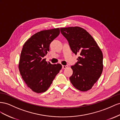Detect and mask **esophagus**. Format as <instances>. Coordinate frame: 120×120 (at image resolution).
Segmentation results:
<instances>
[{
	"instance_id": "1",
	"label": "esophagus",
	"mask_w": 120,
	"mask_h": 120,
	"mask_svg": "<svg viewBox=\"0 0 120 120\" xmlns=\"http://www.w3.org/2000/svg\"><path fill=\"white\" fill-rule=\"evenodd\" d=\"M68 67V65H62V68L63 69H65V68Z\"/></svg>"
}]
</instances>
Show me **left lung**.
Masks as SVG:
<instances>
[{
	"label": "left lung",
	"instance_id": "1",
	"mask_svg": "<svg viewBox=\"0 0 120 120\" xmlns=\"http://www.w3.org/2000/svg\"><path fill=\"white\" fill-rule=\"evenodd\" d=\"M61 33L67 40L70 48L79 57L71 66L73 74L71 83L77 90H90L100 77L103 70V55L100 47L86 30L79 26L60 28Z\"/></svg>",
	"mask_w": 120,
	"mask_h": 120
}]
</instances>
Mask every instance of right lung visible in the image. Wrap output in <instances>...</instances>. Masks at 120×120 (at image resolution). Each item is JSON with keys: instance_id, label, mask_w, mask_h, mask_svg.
I'll return each mask as SVG.
<instances>
[{"instance_id": "add662e5", "label": "right lung", "mask_w": 120, "mask_h": 120, "mask_svg": "<svg viewBox=\"0 0 120 120\" xmlns=\"http://www.w3.org/2000/svg\"><path fill=\"white\" fill-rule=\"evenodd\" d=\"M59 34V28L42 30L23 46L19 65L20 74L27 86L36 93L47 90L62 68L60 64H52L44 59L50 44Z\"/></svg>"}]
</instances>
